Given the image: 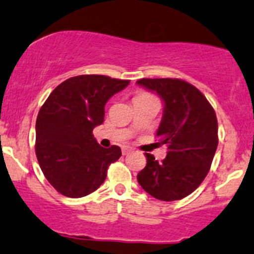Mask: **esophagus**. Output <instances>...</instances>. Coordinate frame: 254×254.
<instances>
[{"label": "esophagus", "mask_w": 254, "mask_h": 254, "mask_svg": "<svg viewBox=\"0 0 254 254\" xmlns=\"http://www.w3.org/2000/svg\"><path fill=\"white\" fill-rule=\"evenodd\" d=\"M130 151H132V148H129V146H124L122 148V155H128Z\"/></svg>", "instance_id": "obj_1"}]
</instances>
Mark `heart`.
Returning a JSON list of instances; mask_svg holds the SVG:
<instances>
[{
    "label": "heart",
    "instance_id": "1",
    "mask_svg": "<svg viewBox=\"0 0 254 254\" xmlns=\"http://www.w3.org/2000/svg\"><path fill=\"white\" fill-rule=\"evenodd\" d=\"M139 95H146L145 93H141V94H139Z\"/></svg>",
    "mask_w": 254,
    "mask_h": 254
}]
</instances>
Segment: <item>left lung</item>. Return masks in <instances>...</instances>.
<instances>
[{
  "label": "left lung",
  "instance_id": "left-lung-1",
  "mask_svg": "<svg viewBox=\"0 0 254 254\" xmlns=\"http://www.w3.org/2000/svg\"><path fill=\"white\" fill-rule=\"evenodd\" d=\"M139 86L156 92L165 103L156 135L167 144L161 162L145 154L146 166L137 179L161 201L182 200L206 178L218 146L217 116L206 97L179 78H141Z\"/></svg>",
  "mask_w": 254,
  "mask_h": 254
}]
</instances>
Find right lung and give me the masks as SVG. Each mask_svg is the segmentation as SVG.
Wrapping results in <instances>:
<instances>
[{
  "mask_svg": "<svg viewBox=\"0 0 254 254\" xmlns=\"http://www.w3.org/2000/svg\"><path fill=\"white\" fill-rule=\"evenodd\" d=\"M128 83L104 75L75 76L59 84L40 109L35 151L45 177L62 195L77 198L95 191L121 156L117 145L100 146L93 129L104 121L106 102Z\"/></svg>",
  "mask_w": 254,
  "mask_h": 254,
  "instance_id": "add662e5",
  "label": "right lung"
}]
</instances>
